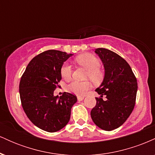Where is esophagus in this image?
<instances>
[{
    "label": "esophagus",
    "instance_id": "34e87169",
    "mask_svg": "<svg viewBox=\"0 0 155 155\" xmlns=\"http://www.w3.org/2000/svg\"><path fill=\"white\" fill-rule=\"evenodd\" d=\"M84 98V96H78V97H77V99H78V101H82Z\"/></svg>",
    "mask_w": 155,
    "mask_h": 155
}]
</instances>
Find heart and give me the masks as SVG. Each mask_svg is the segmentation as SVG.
<instances>
[{
    "mask_svg": "<svg viewBox=\"0 0 155 155\" xmlns=\"http://www.w3.org/2000/svg\"><path fill=\"white\" fill-rule=\"evenodd\" d=\"M76 63L87 70V79H90L95 84H100L104 77V73L101 69V61L92 54H80L75 58ZM72 68L68 63H65L60 68V74L65 81H69L72 77ZM91 87L90 81H74L67 86V90L76 95H84Z\"/></svg>",
    "mask_w": 155,
    "mask_h": 155,
    "instance_id": "1",
    "label": "heart"
}]
</instances>
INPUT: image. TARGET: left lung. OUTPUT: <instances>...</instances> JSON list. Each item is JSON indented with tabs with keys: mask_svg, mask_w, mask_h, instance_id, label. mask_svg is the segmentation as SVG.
Masks as SVG:
<instances>
[{
	"mask_svg": "<svg viewBox=\"0 0 155 155\" xmlns=\"http://www.w3.org/2000/svg\"><path fill=\"white\" fill-rule=\"evenodd\" d=\"M95 52L102 60L105 76L95 90L101 97H95L96 105L90 114L97 127L110 131L120 127L132 113L138 84L130 66L122 57L104 48L96 49Z\"/></svg>",
	"mask_w": 155,
	"mask_h": 155,
	"instance_id": "left-lung-1",
	"label": "left lung"
}]
</instances>
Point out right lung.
Segmentation results:
<instances>
[{
	"instance_id": "right-lung-1",
	"label": "right lung",
	"mask_w": 155,
	"mask_h": 155,
	"mask_svg": "<svg viewBox=\"0 0 155 155\" xmlns=\"http://www.w3.org/2000/svg\"><path fill=\"white\" fill-rule=\"evenodd\" d=\"M72 55L54 49L44 51L31 60L21 77L19 87L23 110L35 126L47 132H57L66 125L77 101L76 96L68 92L60 97L54 95L62 79L60 68Z\"/></svg>"
}]
</instances>
